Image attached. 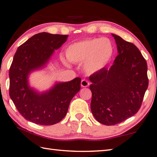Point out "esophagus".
I'll use <instances>...</instances> for the list:
<instances>
[{
	"instance_id": "1",
	"label": "esophagus",
	"mask_w": 157,
	"mask_h": 157,
	"mask_svg": "<svg viewBox=\"0 0 157 157\" xmlns=\"http://www.w3.org/2000/svg\"><path fill=\"white\" fill-rule=\"evenodd\" d=\"M89 85V82L86 79H82L81 81V86L82 87H87Z\"/></svg>"
}]
</instances>
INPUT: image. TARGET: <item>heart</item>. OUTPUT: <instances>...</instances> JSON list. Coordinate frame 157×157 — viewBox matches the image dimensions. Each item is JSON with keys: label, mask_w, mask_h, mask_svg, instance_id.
I'll list each match as a JSON object with an SVG mask.
<instances>
[{"label": "heart", "mask_w": 157, "mask_h": 157, "mask_svg": "<svg viewBox=\"0 0 157 157\" xmlns=\"http://www.w3.org/2000/svg\"><path fill=\"white\" fill-rule=\"evenodd\" d=\"M112 42L107 38H93L75 42L66 49V57L70 62H83L85 72L94 74L104 68L113 55ZM66 64V61L63 60Z\"/></svg>", "instance_id": "b5f03b06"}]
</instances>
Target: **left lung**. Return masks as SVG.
Wrapping results in <instances>:
<instances>
[{
  "mask_svg": "<svg viewBox=\"0 0 157 157\" xmlns=\"http://www.w3.org/2000/svg\"><path fill=\"white\" fill-rule=\"evenodd\" d=\"M111 35L118 56L110 68L89 77L92 113L105 125L120 123L136 113L148 86L147 62L140 50L121 36Z\"/></svg>",
  "mask_w": 157,
  "mask_h": 157,
  "instance_id": "1",
  "label": "left lung"
}]
</instances>
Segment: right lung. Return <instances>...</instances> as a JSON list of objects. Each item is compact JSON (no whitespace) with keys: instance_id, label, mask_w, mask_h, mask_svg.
<instances>
[{"instance_id":"1","label":"right lung","mask_w":157,"mask_h":157,"mask_svg":"<svg viewBox=\"0 0 157 157\" xmlns=\"http://www.w3.org/2000/svg\"><path fill=\"white\" fill-rule=\"evenodd\" d=\"M68 35L41 33L18 48L10 68V96L23 118L41 125L59 123L67 113L72 98L80 89V78L55 82L50 89L39 92L30 86L29 76L47 66L55 50Z\"/></svg>"}]
</instances>
